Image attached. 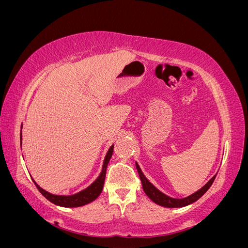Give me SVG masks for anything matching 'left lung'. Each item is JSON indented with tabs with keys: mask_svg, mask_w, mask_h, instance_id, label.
Returning a JSON list of instances; mask_svg holds the SVG:
<instances>
[{
	"mask_svg": "<svg viewBox=\"0 0 248 248\" xmlns=\"http://www.w3.org/2000/svg\"><path fill=\"white\" fill-rule=\"evenodd\" d=\"M137 170H138V172L140 175V181H141L142 189H144V191L146 192L147 196L150 199H151L154 202H156L157 205L168 207V208L184 207V206H187V205H190V204H192V202L198 201L202 196V194H204L210 188V186L212 185V183L214 182V180H215V177H216V175H215L204 187H202L200 190H198L197 192H194L193 194H191V196L187 197L185 199H172V198H170V197L166 196V194L162 193L161 191H159L154 185H152L151 183L148 181L147 178L141 172L138 163H137Z\"/></svg>",
	"mask_w": 248,
	"mask_h": 248,
	"instance_id": "left-lung-1",
	"label": "left lung"
}]
</instances>
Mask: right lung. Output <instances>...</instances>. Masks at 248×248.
Instances as JSON below:
<instances>
[{"label": "right lung", "instance_id": "1", "mask_svg": "<svg viewBox=\"0 0 248 248\" xmlns=\"http://www.w3.org/2000/svg\"><path fill=\"white\" fill-rule=\"evenodd\" d=\"M20 140H21V136H20ZM112 151H114V146H111L109 148L106 158H104L101 174L98 178L95 180V182L90 185L85 190H82L77 194H73V196H68V197L56 196V194H51L44 189H42L41 187L35 181H34V183H35L37 188H38V190L42 193V196H44V198H46L49 202H51L52 204H55V205L61 206V207L72 208V207H79V206H84L86 204H89V202H91L98 198V196L103 189L104 179H106V174H107V167H108V163L112 155Z\"/></svg>", "mask_w": 248, "mask_h": 248}]
</instances>
